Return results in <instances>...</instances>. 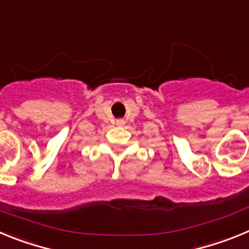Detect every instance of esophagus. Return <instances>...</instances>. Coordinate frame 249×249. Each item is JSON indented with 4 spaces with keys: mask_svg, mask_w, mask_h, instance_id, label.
Wrapping results in <instances>:
<instances>
[{
    "mask_svg": "<svg viewBox=\"0 0 249 249\" xmlns=\"http://www.w3.org/2000/svg\"><path fill=\"white\" fill-rule=\"evenodd\" d=\"M117 124H118V126H123V124H124V121H123V120H117Z\"/></svg>",
    "mask_w": 249,
    "mask_h": 249,
    "instance_id": "esophagus-1",
    "label": "esophagus"
}]
</instances>
